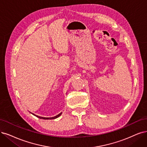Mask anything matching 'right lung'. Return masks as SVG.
I'll return each instance as SVG.
<instances>
[{
    "mask_svg": "<svg viewBox=\"0 0 147 147\" xmlns=\"http://www.w3.org/2000/svg\"><path fill=\"white\" fill-rule=\"evenodd\" d=\"M32 115H34L35 116L37 117H39V118H40V119H56V118L59 117L60 116H61V115H62V113H59V115H57V116H54V117H40V116H37V115H35L34 114H33V113H32Z\"/></svg>",
    "mask_w": 147,
    "mask_h": 147,
    "instance_id": "obj_1",
    "label": "right lung"
}]
</instances>
